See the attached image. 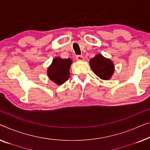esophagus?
<instances>
[{
	"label": "esophagus",
	"mask_w": 150,
	"mask_h": 150,
	"mask_svg": "<svg viewBox=\"0 0 150 150\" xmlns=\"http://www.w3.org/2000/svg\"><path fill=\"white\" fill-rule=\"evenodd\" d=\"M76 59H77V60L78 61H83L84 60V58L83 56H81V55H78V56H76Z\"/></svg>",
	"instance_id": "34e87169"
}]
</instances>
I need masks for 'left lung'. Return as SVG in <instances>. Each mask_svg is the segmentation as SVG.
<instances>
[{"instance_id":"left-lung-1","label":"left lung","mask_w":150,"mask_h":150,"mask_svg":"<svg viewBox=\"0 0 150 150\" xmlns=\"http://www.w3.org/2000/svg\"><path fill=\"white\" fill-rule=\"evenodd\" d=\"M89 63L94 74L101 79H110L114 73L115 65L112 60L105 58L102 54H96L90 59Z\"/></svg>"}]
</instances>
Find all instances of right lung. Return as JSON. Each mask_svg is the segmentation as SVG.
<instances>
[{
	"label": "right lung",
	"mask_w": 150,
	"mask_h": 150,
	"mask_svg": "<svg viewBox=\"0 0 150 150\" xmlns=\"http://www.w3.org/2000/svg\"><path fill=\"white\" fill-rule=\"evenodd\" d=\"M73 63L71 58L63 59L56 57L47 68V74L49 79L57 85L65 83L70 77V68Z\"/></svg>",
	"instance_id": "1"
}]
</instances>
